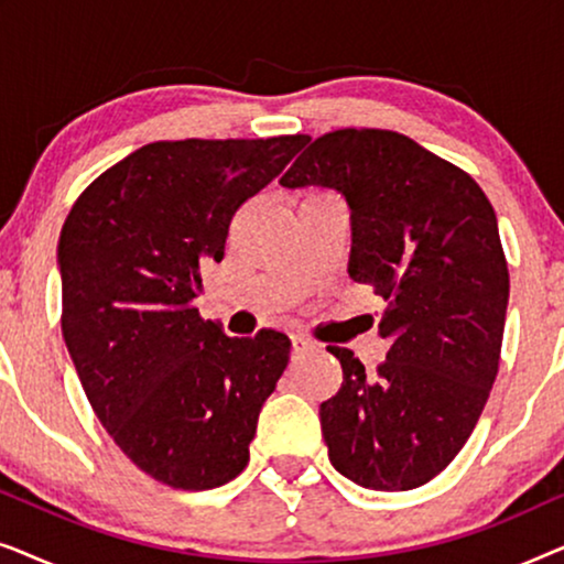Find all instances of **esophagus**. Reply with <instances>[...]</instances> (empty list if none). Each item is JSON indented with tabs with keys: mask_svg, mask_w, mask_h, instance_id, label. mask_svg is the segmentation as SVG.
<instances>
[{
	"mask_svg": "<svg viewBox=\"0 0 564 564\" xmlns=\"http://www.w3.org/2000/svg\"><path fill=\"white\" fill-rule=\"evenodd\" d=\"M313 349H315L313 341H307V338H303V336H292V354H295V357L313 351Z\"/></svg>",
	"mask_w": 564,
	"mask_h": 564,
	"instance_id": "obj_1",
	"label": "esophagus"
}]
</instances>
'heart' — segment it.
I'll list each match as a JSON object with an SVG mask.
<instances>
[{"instance_id":"b5f03b06","label":"heart","mask_w":564,"mask_h":564,"mask_svg":"<svg viewBox=\"0 0 564 564\" xmlns=\"http://www.w3.org/2000/svg\"><path fill=\"white\" fill-rule=\"evenodd\" d=\"M307 197H323V192H311V195H307ZM305 197V199H307Z\"/></svg>"}]
</instances>
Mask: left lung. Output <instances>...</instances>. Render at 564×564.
Segmentation results:
<instances>
[{"instance_id":"1","label":"left lung","mask_w":564,"mask_h":564,"mask_svg":"<svg viewBox=\"0 0 564 564\" xmlns=\"http://www.w3.org/2000/svg\"><path fill=\"white\" fill-rule=\"evenodd\" d=\"M280 182L341 192L351 280L388 303L375 372L328 346L344 369L321 403L328 457L361 488H421L465 446L498 375L508 264L496 210L465 169L380 128L315 138Z\"/></svg>"}]
</instances>
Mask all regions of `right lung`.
I'll return each mask as SVG.
<instances>
[{
	"label": "right lung",
	"instance_id": "1",
	"mask_svg": "<svg viewBox=\"0 0 564 564\" xmlns=\"http://www.w3.org/2000/svg\"><path fill=\"white\" fill-rule=\"evenodd\" d=\"M307 135L153 141L76 197L61 228V330L97 419L174 490H210L249 465L290 338L226 336L195 307L234 215Z\"/></svg>",
	"mask_w": 564,
	"mask_h": 564
}]
</instances>
